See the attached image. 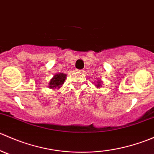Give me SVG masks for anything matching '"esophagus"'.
I'll return each mask as SVG.
<instances>
[{"mask_svg":"<svg viewBox=\"0 0 154 154\" xmlns=\"http://www.w3.org/2000/svg\"><path fill=\"white\" fill-rule=\"evenodd\" d=\"M79 71V72L83 73V70H78V71Z\"/></svg>","mask_w":154,"mask_h":154,"instance_id":"34e87169","label":"esophagus"}]
</instances>
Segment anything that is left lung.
Listing matches in <instances>:
<instances>
[{
    "label": "left lung",
    "instance_id": "left-lung-1",
    "mask_svg": "<svg viewBox=\"0 0 154 154\" xmlns=\"http://www.w3.org/2000/svg\"><path fill=\"white\" fill-rule=\"evenodd\" d=\"M101 82H98V83H97V86H97V87H100V86H101Z\"/></svg>",
    "mask_w": 154,
    "mask_h": 154
}]
</instances>
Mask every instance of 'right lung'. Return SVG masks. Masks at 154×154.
<instances>
[{
    "label": "right lung",
    "mask_w": 154,
    "mask_h": 154,
    "mask_svg": "<svg viewBox=\"0 0 154 154\" xmlns=\"http://www.w3.org/2000/svg\"><path fill=\"white\" fill-rule=\"evenodd\" d=\"M66 78V74H63V73L56 74L54 76V77L50 80L49 87L51 88H54V89L60 88V87L63 86V83H64Z\"/></svg>",
    "instance_id": "1"
}]
</instances>
